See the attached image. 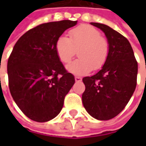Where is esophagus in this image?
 Masks as SVG:
<instances>
[{"instance_id": "34e87169", "label": "esophagus", "mask_w": 146, "mask_h": 146, "mask_svg": "<svg viewBox=\"0 0 146 146\" xmlns=\"http://www.w3.org/2000/svg\"><path fill=\"white\" fill-rule=\"evenodd\" d=\"M75 80H76V82H80L82 80V78L80 77V76H76L75 77Z\"/></svg>"}]
</instances>
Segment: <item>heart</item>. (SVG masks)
I'll use <instances>...</instances> for the list:
<instances>
[{"instance_id": "1", "label": "heart", "mask_w": 146, "mask_h": 146, "mask_svg": "<svg viewBox=\"0 0 146 146\" xmlns=\"http://www.w3.org/2000/svg\"><path fill=\"white\" fill-rule=\"evenodd\" d=\"M69 38L60 36L55 44L59 60L66 64L76 54L79 58L67 65L66 69L75 75H84L103 66L109 55V45L98 29L89 25H81L70 30Z\"/></svg>"}]
</instances>
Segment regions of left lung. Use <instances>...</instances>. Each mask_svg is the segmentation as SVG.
<instances>
[{
    "instance_id": "left-lung-1",
    "label": "left lung",
    "mask_w": 146,
    "mask_h": 146,
    "mask_svg": "<svg viewBox=\"0 0 146 146\" xmlns=\"http://www.w3.org/2000/svg\"><path fill=\"white\" fill-rule=\"evenodd\" d=\"M106 35L109 55L96 75L83 78L82 102L87 112L98 120H109L126 106L137 86L138 65L127 38L109 26L91 23Z\"/></svg>"
}]
</instances>
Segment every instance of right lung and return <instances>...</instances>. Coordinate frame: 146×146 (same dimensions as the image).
<instances>
[{
    "instance_id": "1",
    "label": "right lung",
    "mask_w": 146,
    "mask_h": 146,
    "mask_svg": "<svg viewBox=\"0 0 146 146\" xmlns=\"http://www.w3.org/2000/svg\"><path fill=\"white\" fill-rule=\"evenodd\" d=\"M77 21L43 23L23 34L16 42L7 63L11 96L31 120L53 119L62 109L66 95L75 84L56 53L57 40Z\"/></svg>"
}]
</instances>
